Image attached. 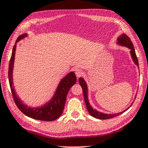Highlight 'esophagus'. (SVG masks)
Returning <instances> with one entry per match:
<instances>
[{
    "label": "esophagus",
    "mask_w": 148,
    "mask_h": 148,
    "mask_svg": "<svg viewBox=\"0 0 148 148\" xmlns=\"http://www.w3.org/2000/svg\"><path fill=\"white\" fill-rule=\"evenodd\" d=\"M75 73H76V76L77 77H80L81 76H82V74H83V72H82V70L77 69L76 71H75Z\"/></svg>",
    "instance_id": "esophagus-1"
}]
</instances>
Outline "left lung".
<instances>
[{
  "mask_svg": "<svg viewBox=\"0 0 148 148\" xmlns=\"http://www.w3.org/2000/svg\"><path fill=\"white\" fill-rule=\"evenodd\" d=\"M117 44L121 45V46H123L125 47H127L129 49H131V57L132 58V60L134 62V63L136 64L138 66V58L136 57V53H135V50H134V47L133 44H132V42L131 40V39L129 36H127V35L125 34H123L118 37L117 38ZM79 83L80 84V86L82 87V90H83V92H84V101H85V103H86L87 109L88 110L89 114L92 116V117H95V118L97 119H111L113 118V117H116L119 115L123 113L124 112L126 111V110H128L130 107H129L128 108H127L126 110H125L124 111H123L120 113H117V114H104L102 113V112H100L97 111L96 110H94L92 108V107L90 105L89 101H88V95H87V93H88V89H87V84L85 82V80L82 78V77H79ZM132 105V104H131Z\"/></svg>",
  "mask_w": 148,
  "mask_h": 148,
  "instance_id": "8db88e82",
  "label": "left lung"
}]
</instances>
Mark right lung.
I'll use <instances>...</instances> for the list:
<instances>
[{"label": "right lung", "mask_w": 148, "mask_h": 148, "mask_svg": "<svg viewBox=\"0 0 148 148\" xmlns=\"http://www.w3.org/2000/svg\"><path fill=\"white\" fill-rule=\"evenodd\" d=\"M27 36V34L20 35L17 38L16 44L20 40L23 39ZM16 49V44L14 45L13 49H12L11 58L10 60L8 79L12 96H13L14 102L17 105V108L27 116L34 119L51 121L59 118L62 114V111H63L68 92L70 89L71 88V87L73 86L76 82V75L73 72H71L63 77L60 82L53 98L50 100L49 102L44 104L43 106L38 108L28 107L27 105L22 103V101L17 96L13 86V69Z\"/></svg>", "instance_id": "1"}]
</instances>
